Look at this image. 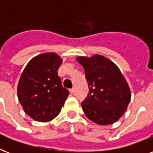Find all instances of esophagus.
<instances>
[{"instance_id": "34e87169", "label": "esophagus", "mask_w": 153, "mask_h": 153, "mask_svg": "<svg viewBox=\"0 0 153 153\" xmlns=\"http://www.w3.org/2000/svg\"><path fill=\"white\" fill-rule=\"evenodd\" d=\"M70 92H71V94H74V88L71 89V90H70Z\"/></svg>"}]
</instances>
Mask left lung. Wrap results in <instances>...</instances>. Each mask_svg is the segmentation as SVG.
I'll return each instance as SVG.
<instances>
[{
  "instance_id": "8db88e82",
  "label": "left lung",
  "mask_w": 153,
  "mask_h": 153,
  "mask_svg": "<svg viewBox=\"0 0 153 153\" xmlns=\"http://www.w3.org/2000/svg\"><path fill=\"white\" fill-rule=\"evenodd\" d=\"M89 86L82 102L85 115L94 123L107 126L116 122L126 112L131 99L127 82L115 63L100 55L79 56Z\"/></svg>"
}]
</instances>
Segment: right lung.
Listing matches in <instances>:
<instances>
[{
	"label": "right lung",
	"instance_id": "right-lung-1",
	"mask_svg": "<svg viewBox=\"0 0 153 153\" xmlns=\"http://www.w3.org/2000/svg\"><path fill=\"white\" fill-rule=\"evenodd\" d=\"M62 62L55 53H44L30 60L22 72L18 99L25 113L35 121L47 122L55 118L69 95L58 75Z\"/></svg>",
	"mask_w": 153,
	"mask_h": 153
}]
</instances>
